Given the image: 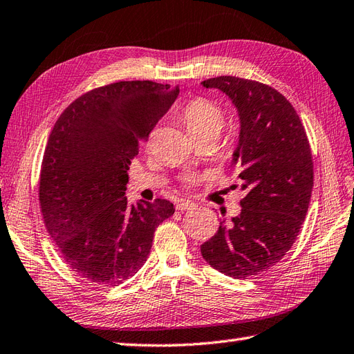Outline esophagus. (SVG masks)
<instances>
[{"label": "esophagus", "instance_id": "34e87169", "mask_svg": "<svg viewBox=\"0 0 354 354\" xmlns=\"http://www.w3.org/2000/svg\"><path fill=\"white\" fill-rule=\"evenodd\" d=\"M176 209L180 210V212H183V210H194V209H196V204L192 203V201H189V200H180V201H177V204H176Z\"/></svg>", "mask_w": 354, "mask_h": 354}]
</instances>
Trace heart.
Returning <instances> with one entry per match:
<instances>
[{
    "instance_id": "obj_1",
    "label": "heart",
    "mask_w": 354,
    "mask_h": 354,
    "mask_svg": "<svg viewBox=\"0 0 354 354\" xmlns=\"http://www.w3.org/2000/svg\"><path fill=\"white\" fill-rule=\"evenodd\" d=\"M182 120L192 138L214 136L218 140L223 127V111L207 99H194L183 108ZM191 180L187 178V182Z\"/></svg>"
}]
</instances>
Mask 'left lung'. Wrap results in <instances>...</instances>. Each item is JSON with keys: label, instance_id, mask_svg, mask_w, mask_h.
I'll list each match as a JSON object with an SVG mask.
<instances>
[{"label": "left lung", "instance_id": "left-lung-1", "mask_svg": "<svg viewBox=\"0 0 354 354\" xmlns=\"http://www.w3.org/2000/svg\"><path fill=\"white\" fill-rule=\"evenodd\" d=\"M222 91L237 109L240 131L232 165L246 196L231 222L201 245L213 269L246 279L286 255L305 221L314 171L309 141L296 109L269 85L236 76L201 82Z\"/></svg>", "mask_w": 354, "mask_h": 354}]
</instances>
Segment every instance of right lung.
I'll return each instance as SVG.
<instances>
[{
	"label": "right lung",
	"mask_w": 354,
	"mask_h": 354,
	"mask_svg": "<svg viewBox=\"0 0 354 354\" xmlns=\"http://www.w3.org/2000/svg\"><path fill=\"white\" fill-rule=\"evenodd\" d=\"M178 88L120 81L82 94L49 135L39 200L49 236L71 269L90 282L115 286L147 261L154 231L174 214L158 198L131 204L127 169Z\"/></svg>",
	"instance_id": "add662e5"
}]
</instances>
